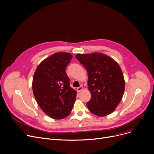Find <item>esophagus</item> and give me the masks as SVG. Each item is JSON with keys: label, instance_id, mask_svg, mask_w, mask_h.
Masks as SVG:
<instances>
[{"label": "esophagus", "instance_id": "1", "mask_svg": "<svg viewBox=\"0 0 154 154\" xmlns=\"http://www.w3.org/2000/svg\"><path fill=\"white\" fill-rule=\"evenodd\" d=\"M82 89H83V87L82 86H80L79 87H78L77 88V92H80Z\"/></svg>", "mask_w": 154, "mask_h": 154}]
</instances>
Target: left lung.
Returning a JSON list of instances; mask_svg holds the SVG:
<instances>
[{"instance_id": "left-lung-1", "label": "left lung", "mask_w": 154, "mask_h": 154, "mask_svg": "<svg viewBox=\"0 0 154 154\" xmlns=\"http://www.w3.org/2000/svg\"><path fill=\"white\" fill-rule=\"evenodd\" d=\"M75 57L88 74V89L91 94L87 103L88 109L99 117L112 114L125 91V80L119 63L100 52L77 54Z\"/></svg>"}]
</instances>
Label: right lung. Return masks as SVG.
I'll use <instances>...</instances> for the list:
<instances>
[{"label":"right lung","instance_id":"add662e5","mask_svg":"<svg viewBox=\"0 0 154 154\" xmlns=\"http://www.w3.org/2000/svg\"><path fill=\"white\" fill-rule=\"evenodd\" d=\"M72 58L68 52H57L37 66L32 80V91L42 111L54 119L67 117L72 110L77 92L70 86L66 69Z\"/></svg>","mask_w":154,"mask_h":154}]
</instances>
